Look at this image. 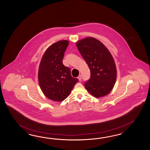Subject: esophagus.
I'll return each instance as SVG.
<instances>
[{"instance_id":"obj_1","label":"esophagus","mask_w":150,"mask_h":150,"mask_svg":"<svg viewBox=\"0 0 150 150\" xmlns=\"http://www.w3.org/2000/svg\"><path fill=\"white\" fill-rule=\"evenodd\" d=\"M77 78H78V79L79 80V81H81V79H82V76H81V75H80L78 76Z\"/></svg>"}]
</instances>
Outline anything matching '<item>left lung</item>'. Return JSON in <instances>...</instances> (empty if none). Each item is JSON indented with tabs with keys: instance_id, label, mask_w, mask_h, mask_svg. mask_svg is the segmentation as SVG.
Wrapping results in <instances>:
<instances>
[{
	"instance_id": "8db88e82",
	"label": "left lung",
	"mask_w": 150,
	"mask_h": 150,
	"mask_svg": "<svg viewBox=\"0 0 150 150\" xmlns=\"http://www.w3.org/2000/svg\"><path fill=\"white\" fill-rule=\"evenodd\" d=\"M76 45L90 69L91 76L84 84L86 89L96 98L106 96L112 90L116 81V66L111 54L93 37L79 40Z\"/></svg>"
}]
</instances>
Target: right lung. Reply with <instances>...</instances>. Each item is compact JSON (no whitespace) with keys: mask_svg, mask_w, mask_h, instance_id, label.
<instances>
[{"mask_svg":"<svg viewBox=\"0 0 150 150\" xmlns=\"http://www.w3.org/2000/svg\"><path fill=\"white\" fill-rule=\"evenodd\" d=\"M69 44L61 40L49 47L42 57L38 70V81L45 96L61 102L69 95L79 81L71 76L69 68L62 63L64 54Z\"/></svg>","mask_w":150,"mask_h":150,"instance_id":"1","label":"right lung"}]
</instances>
